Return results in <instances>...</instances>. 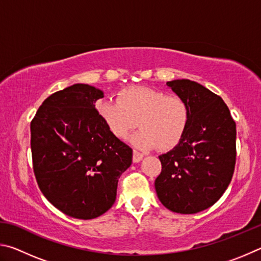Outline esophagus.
I'll return each instance as SVG.
<instances>
[{
    "label": "esophagus",
    "mask_w": 261,
    "mask_h": 261,
    "mask_svg": "<svg viewBox=\"0 0 261 261\" xmlns=\"http://www.w3.org/2000/svg\"><path fill=\"white\" fill-rule=\"evenodd\" d=\"M144 158V154L143 153H140V152H138V151H134V156H132V160H134V162L135 163H137V162H139V161H141V159Z\"/></svg>",
    "instance_id": "obj_1"
}]
</instances>
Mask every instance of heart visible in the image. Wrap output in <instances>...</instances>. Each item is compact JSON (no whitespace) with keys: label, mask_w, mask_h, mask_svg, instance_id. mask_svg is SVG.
<instances>
[{"label":"heart","mask_w":261,"mask_h":261,"mask_svg":"<svg viewBox=\"0 0 261 261\" xmlns=\"http://www.w3.org/2000/svg\"><path fill=\"white\" fill-rule=\"evenodd\" d=\"M100 117L118 139H124L132 129H141L132 137L136 146L169 151L177 146L187 132L191 110L182 96L145 86L125 87L117 93V101L103 100L98 106Z\"/></svg>","instance_id":"heart-1"}]
</instances>
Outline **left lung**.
<instances>
[{
  "instance_id": "8db88e82",
  "label": "left lung",
  "mask_w": 261,
  "mask_h": 261,
  "mask_svg": "<svg viewBox=\"0 0 261 261\" xmlns=\"http://www.w3.org/2000/svg\"><path fill=\"white\" fill-rule=\"evenodd\" d=\"M190 106L191 120L177 146L159 156L155 179L159 200L166 208L194 214L208 208L226 191L236 163V123L224 101L189 79L167 83Z\"/></svg>"
}]
</instances>
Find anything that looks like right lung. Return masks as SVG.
<instances>
[{
	"mask_svg": "<svg viewBox=\"0 0 261 261\" xmlns=\"http://www.w3.org/2000/svg\"><path fill=\"white\" fill-rule=\"evenodd\" d=\"M103 92L74 84L43 101L31 122V151L39 188L57 210L74 219L106 213L116 199L132 149L95 109Z\"/></svg>",
	"mask_w": 261,
	"mask_h": 261,
	"instance_id": "add662e5",
	"label": "right lung"
}]
</instances>
